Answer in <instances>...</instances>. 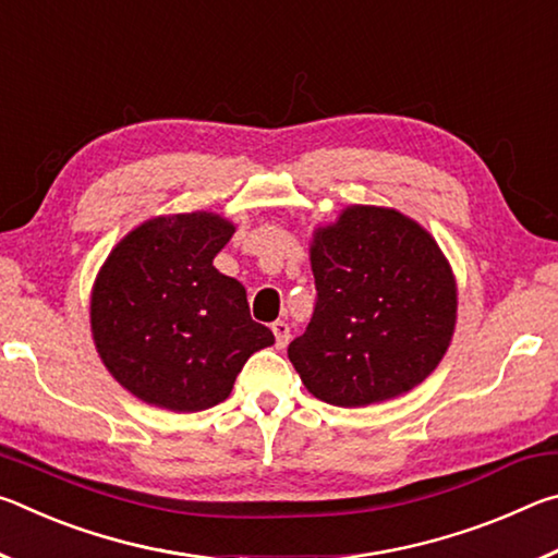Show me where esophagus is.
Listing matches in <instances>:
<instances>
[{"label":"esophagus","mask_w":558,"mask_h":558,"mask_svg":"<svg viewBox=\"0 0 558 558\" xmlns=\"http://www.w3.org/2000/svg\"><path fill=\"white\" fill-rule=\"evenodd\" d=\"M270 329H272V335H276L278 349H282V347L290 342V327H288V323H282V319H278V323L270 325Z\"/></svg>","instance_id":"esophagus-1"}]
</instances>
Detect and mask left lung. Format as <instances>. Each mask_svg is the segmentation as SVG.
<instances>
[{
  "label": "left lung",
  "instance_id": "left-lung-1",
  "mask_svg": "<svg viewBox=\"0 0 558 558\" xmlns=\"http://www.w3.org/2000/svg\"><path fill=\"white\" fill-rule=\"evenodd\" d=\"M310 263L317 305L288 356L315 399L359 409L430 376L456 332L458 286L418 221L352 204L313 231Z\"/></svg>",
  "mask_w": 558,
  "mask_h": 558
}]
</instances>
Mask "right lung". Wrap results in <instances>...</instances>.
I'll return each mask as SVG.
<instances>
[{
  "mask_svg": "<svg viewBox=\"0 0 558 558\" xmlns=\"http://www.w3.org/2000/svg\"><path fill=\"white\" fill-rule=\"evenodd\" d=\"M235 226L214 211L155 216L102 263L90 332L122 389L157 409L194 413L229 399L253 352L276 337L253 323L245 288L214 268Z\"/></svg>",
  "mask_w": 558,
  "mask_h": 558,
  "instance_id": "add662e5",
  "label": "right lung"
}]
</instances>
